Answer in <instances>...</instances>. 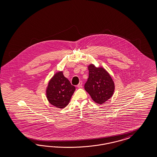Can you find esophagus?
<instances>
[{
    "mask_svg": "<svg viewBox=\"0 0 157 157\" xmlns=\"http://www.w3.org/2000/svg\"><path fill=\"white\" fill-rule=\"evenodd\" d=\"M77 87H78V88H81V87H82V82L81 81L80 82H79V83L77 85Z\"/></svg>",
    "mask_w": 157,
    "mask_h": 157,
    "instance_id": "1",
    "label": "esophagus"
}]
</instances>
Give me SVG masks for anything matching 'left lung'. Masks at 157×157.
Wrapping results in <instances>:
<instances>
[{
	"label": "left lung",
	"mask_w": 157,
	"mask_h": 157,
	"mask_svg": "<svg viewBox=\"0 0 157 157\" xmlns=\"http://www.w3.org/2000/svg\"><path fill=\"white\" fill-rule=\"evenodd\" d=\"M87 68L89 78L85 85V89L95 103L104 104L113 95L115 86L113 79L102 67H97L90 64Z\"/></svg>",
	"instance_id": "obj_1"
}]
</instances>
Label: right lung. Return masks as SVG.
Masks as SVG:
<instances>
[{"mask_svg":"<svg viewBox=\"0 0 157 157\" xmlns=\"http://www.w3.org/2000/svg\"><path fill=\"white\" fill-rule=\"evenodd\" d=\"M75 90V86L71 85L70 82L63 75L62 71H59L48 83L46 97L51 104L63 109L69 104Z\"/></svg>","mask_w":157,"mask_h":157,"instance_id":"1","label":"right lung"}]
</instances>
